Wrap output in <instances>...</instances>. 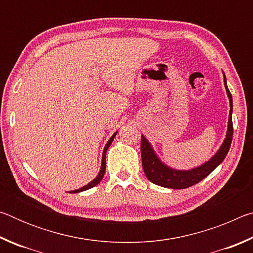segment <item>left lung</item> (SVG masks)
Wrapping results in <instances>:
<instances>
[{"instance_id":"obj_1","label":"left lung","mask_w":253,"mask_h":253,"mask_svg":"<svg viewBox=\"0 0 253 253\" xmlns=\"http://www.w3.org/2000/svg\"><path fill=\"white\" fill-rule=\"evenodd\" d=\"M224 85L226 89V93H228L230 99V114H229V126H228V132H226V137L224 139L223 144L220 147L217 153L214 155L211 160L208 161L205 164L201 165L200 168L193 169L191 170H176L163 164V163L158 160L156 154L154 153L153 148L147 139L142 136V140H140V153H142V164L144 173L146 177L152 183L156 184V185L169 187V188H187L194 184L202 181L203 178L211 174L217 166H219L228 154L231 143H232V136H233V124H232V96L229 90L228 85H226V79L224 76Z\"/></svg>"}]
</instances>
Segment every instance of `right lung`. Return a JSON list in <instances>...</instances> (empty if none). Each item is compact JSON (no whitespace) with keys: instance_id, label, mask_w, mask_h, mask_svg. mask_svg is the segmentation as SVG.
I'll list each match as a JSON object with an SVG mask.
<instances>
[{"instance_id":"1","label":"right lung","mask_w":253,"mask_h":253,"mask_svg":"<svg viewBox=\"0 0 253 253\" xmlns=\"http://www.w3.org/2000/svg\"><path fill=\"white\" fill-rule=\"evenodd\" d=\"M116 134H117V132H115V134L110 137V139L108 140V143H107V145H106L105 148H104V153H102V161H101V169H100V172H99V174H98V176H97L95 179H93V181H91L90 183L87 184V185H85V186L79 188V190L71 191L70 193H78V192H83V191H85V190H89V188H91V187H93V186H96L97 184L101 181L102 177H104V175H105V170H106V152H107V149H108V147L110 146V144L113 143L114 137L116 136Z\"/></svg>"}]
</instances>
